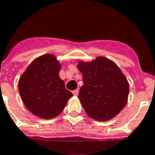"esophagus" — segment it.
Wrapping results in <instances>:
<instances>
[{
	"label": "esophagus",
	"instance_id": "34e87169",
	"mask_svg": "<svg viewBox=\"0 0 155 155\" xmlns=\"http://www.w3.org/2000/svg\"><path fill=\"white\" fill-rule=\"evenodd\" d=\"M78 93H79V90L78 89H76L72 91V94H73L74 96H78Z\"/></svg>",
	"mask_w": 155,
	"mask_h": 155
}]
</instances>
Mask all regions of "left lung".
<instances>
[{
  "mask_svg": "<svg viewBox=\"0 0 155 155\" xmlns=\"http://www.w3.org/2000/svg\"><path fill=\"white\" fill-rule=\"evenodd\" d=\"M83 85L78 98L87 114L97 121H107L124 107L129 85L120 68L113 61L97 57L92 62L79 61Z\"/></svg>",
  "mask_w": 155,
  "mask_h": 155,
  "instance_id": "8db88e82",
  "label": "left lung"
}]
</instances>
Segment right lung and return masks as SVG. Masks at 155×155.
Returning a JSON list of instances; mask_svg holds the SVG:
<instances>
[{"mask_svg": "<svg viewBox=\"0 0 155 155\" xmlns=\"http://www.w3.org/2000/svg\"><path fill=\"white\" fill-rule=\"evenodd\" d=\"M60 69L54 55L45 54L31 62L20 78L18 89L23 104L39 118L57 117L72 97L59 77Z\"/></svg>", "mask_w": 155, "mask_h": 155, "instance_id": "1", "label": "right lung"}]
</instances>
